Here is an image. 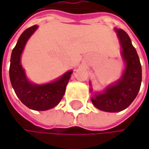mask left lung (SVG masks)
Returning <instances> with one entry per match:
<instances>
[{
	"instance_id": "1",
	"label": "left lung",
	"mask_w": 149,
	"mask_h": 149,
	"mask_svg": "<svg viewBox=\"0 0 149 149\" xmlns=\"http://www.w3.org/2000/svg\"><path fill=\"white\" fill-rule=\"evenodd\" d=\"M115 30L122 46L125 70L116 83L108 86L104 92L93 94L91 98L95 107L106 112H118L128 108L136 97L141 84V65L130 36L122 29Z\"/></svg>"
}]
</instances>
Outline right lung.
<instances>
[{"mask_svg":"<svg viewBox=\"0 0 149 149\" xmlns=\"http://www.w3.org/2000/svg\"><path fill=\"white\" fill-rule=\"evenodd\" d=\"M37 28L38 26L34 25L26 29L19 36L11 54L9 77L17 97L26 107L33 110H47L61 101L72 71L49 84H35L29 82L21 66L20 56L26 41Z\"/></svg>","mask_w":149,"mask_h":149,"instance_id":"right-lung-1","label":"right lung"}]
</instances>
